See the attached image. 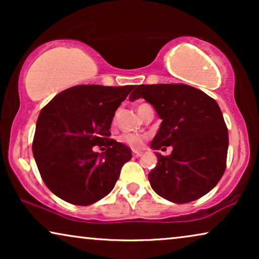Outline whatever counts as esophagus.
<instances>
[{"label":"esophagus","mask_w":259,"mask_h":259,"mask_svg":"<svg viewBox=\"0 0 259 259\" xmlns=\"http://www.w3.org/2000/svg\"><path fill=\"white\" fill-rule=\"evenodd\" d=\"M133 157H136V158H139V157H141V152H138V151H133Z\"/></svg>","instance_id":"esophagus-1"}]
</instances>
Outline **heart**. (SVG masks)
<instances>
[{
    "label": "heart",
    "instance_id": "1",
    "mask_svg": "<svg viewBox=\"0 0 259 259\" xmlns=\"http://www.w3.org/2000/svg\"><path fill=\"white\" fill-rule=\"evenodd\" d=\"M147 107H150V105L139 104L138 105V113H140L143 109ZM146 139H147V136H144V134H137V133H126L120 137V141H121V143L126 144L127 146H130L131 148H134V150H140V148L144 146V143Z\"/></svg>",
    "mask_w": 259,
    "mask_h": 259
}]
</instances>
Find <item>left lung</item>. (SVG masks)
<instances>
[{
    "label": "left lung",
    "instance_id": "left-lung-1",
    "mask_svg": "<svg viewBox=\"0 0 259 259\" xmlns=\"http://www.w3.org/2000/svg\"><path fill=\"white\" fill-rule=\"evenodd\" d=\"M144 98L162 120L152 141L153 150L172 153L158 158L148 175L152 189L172 203L185 204L203 197L224 175L229 133L214 99L184 83L139 84L130 100Z\"/></svg>",
    "mask_w": 259,
    "mask_h": 259
}]
</instances>
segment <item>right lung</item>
<instances>
[{"label": "right lung", "mask_w": 259, "mask_h": 259, "mask_svg": "<svg viewBox=\"0 0 259 259\" xmlns=\"http://www.w3.org/2000/svg\"><path fill=\"white\" fill-rule=\"evenodd\" d=\"M134 86L79 84L61 92L42 108L33 154L46 186L74 205H91L111 192L131 150L111 139L116 108ZM102 147L100 155L93 151Z\"/></svg>", "instance_id": "1"}]
</instances>
